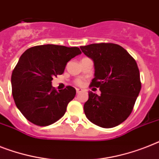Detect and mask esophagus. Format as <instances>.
<instances>
[{
	"label": "esophagus",
	"instance_id": "34e87169",
	"mask_svg": "<svg viewBox=\"0 0 159 159\" xmlns=\"http://www.w3.org/2000/svg\"><path fill=\"white\" fill-rule=\"evenodd\" d=\"M76 91H77V94H79V93L82 92V89L77 88V89H76Z\"/></svg>",
	"mask_w": 159,
	"mask_h": 159
}]
</instances>
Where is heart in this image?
Segmentation results:
<instances>
[{"instance_id": "obj_1", "label": "heart", "mask_w": 159, "mask_h": 159, "mask_svg": "<svg viewBox=\"0 0 159 159\" xmlns=\"http://www.w3.org/2000/svg\"><path fill=\"white\" fill-rule=\"evenodd\" d=\"M75 84L76 85H77V86H82L84 84V82L83 80L81 79V78H77V79L75 80Z\"/></svg>"}]
</instances>
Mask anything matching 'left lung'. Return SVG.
Segmentation results:
<instances>
[{
	"label": "left lung",
	"mask_w": 159,
	"mask_h": 159,
	"mask_svg": "<svg viewBox=\"0 0 159 159\" xmlns=\"http://www.w3.org/2000/svg\"><path fill=\"white\" fill-rule=\"evenodd\" d=\"M80 48L94 61L95 77L90 86L101 91L100 95L89 92L84 104L86 117L104 128L121 124L133 110L141 89L135 59L117 44H91Z\"/></svg>",
	"instance_id": "8db88e82"
}]
</instances>
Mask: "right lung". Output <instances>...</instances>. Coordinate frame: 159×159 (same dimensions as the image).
Returning a JSON list of instances; mask_svg holds the SVG:
<instances>
[{"mask_svg": "<svg viewBox=\"0 0 159 159\" xmlns=\"http://www.w3.org/2000/svg\"><path fill=\"white\" fill-rule=\"evenodd\" d=\"M81 53L78 47L48 44L31 47L19 58L11 75L12 95L17 108L29 122L46 126L64 115L76 90L67 86L57 91L51 81Z\"/></svg>", "mask_w": 159, "mask_h": 159, "instance_id": "right-lung-1", "label": "right lung"}]
</instances>
